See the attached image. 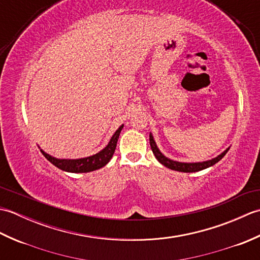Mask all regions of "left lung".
Segmentation results:
<instances>
[{
    "label": "left lung",
    "mask_w": 260,
    "mask_h": 260,
    "mask_svg": "<svg viewBox=\"0 0 260 260\" xmlns=\"http://www.w3.org/2000/svg\"><path fill=\"white\" fill-rule=\"evenodd\" d=\"M150 144H151V148L153 151V154L155 155L157 161L163 164L164 167H167L171 170L174 171H179V172H185V173H190V172H198V171L204 170L207 168L212 167L215 163H218L220 159H221L227 152L229 151V147L225 150L224 152H222L220 155H218L217 157H214L212 159H209V161H204V162H198V163H183V162H178V161H173V159L168 158L167 156H164L163 154L159 152V150L157 148V145L155 141L153 139L152 133H150Z\"/></svg>",
    "instance_id": "left-lung-1"
}]
</instances>
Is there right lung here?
Instances as JSON below:
<instances>
[{
  "instance_id": "right-lung-1",
  "label": "right lung",
  "mask_w": 260,
  "mask_h": 260,
  "mask_svg": "<svg viewBox=\"0 0 260 260\" xmlns=\"http://www.w3.org/2000/svg\"><path fill=\"white\" fill-rule=\"evenodd\" d=\"M124 125L119 126V128L115 132V134L112 136L107 146L103 148L101 152H98L95 155L84 157V158H77V159H66V158H56L51 155H49L45 151H41V153L45 155V157L49 162H51L54 167L58 169L66 171V172L71 173H87L91 172L105 167L113 157V154L115 152L116 145H117V141L121 129H123Z\"/></svg>"
}]
</instances>
